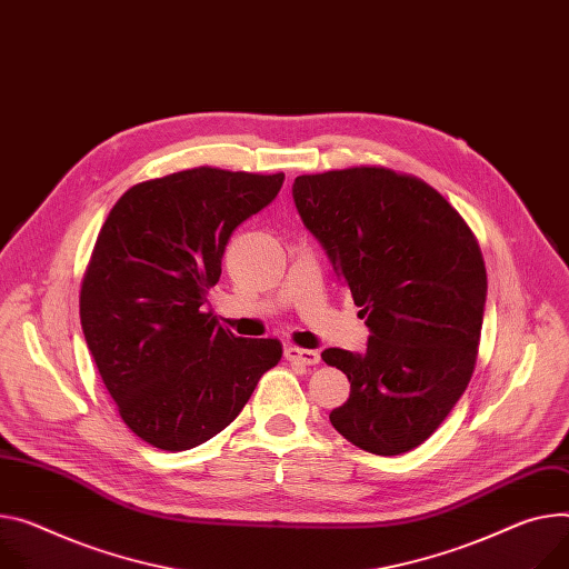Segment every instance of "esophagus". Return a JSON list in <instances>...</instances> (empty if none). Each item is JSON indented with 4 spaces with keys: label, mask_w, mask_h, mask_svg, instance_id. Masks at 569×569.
<instances>
[{
    "label": "esophagus",
    "mask_w": 569,
    "mask_h": 569,
    "mask_svg": "<svg viewBox=\"0 0 569 569\" xmlns=\"http://www.w3.org/2000/svg\"><path fill=\"white\" fill-rule=\"evenodd\" d=\"M284 358L293 365H319L321 356L319 351H310V348H298V346H287L284 348Z\"/></svg>",
    "instance_id": "1"
}]
</instances>
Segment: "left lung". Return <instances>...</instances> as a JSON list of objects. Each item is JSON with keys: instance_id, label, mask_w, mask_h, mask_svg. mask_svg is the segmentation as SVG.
Returning <instances> with one entry per match:
<instances>
[{"instance_id": "1", "label": "left lung", "mask_w": 569, "mask_h": 569, "mask_svg": "<svg viewBox=\"0 0 569 569\" xmlns=\"http://www.w3.org/2000/svg\"><path fill=\"white\" fill-rule=\"evenodd\" d=\"M293 202L371 330L365 353H321L351 382L330 423L369 453H406L471 380L488 296L478 241L432 187L380 166L300 174Z\"/></svg>"}]
</instances>
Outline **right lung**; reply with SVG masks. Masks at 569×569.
I'll return each mask as SVG.
<instances>
[{
  "label": "right lung",
  "mask_w": 569,
  "mask_h": 569,
  "mask_svg": "<svg viewBox=\"0 0 569 569\" xmlns=\"http://www.w3.org/2000/svg\"><path fill=\"white\" fill-rule=\"evenodd\" d=\"M284 172L211 166L120 196L86 267L79 317L122 421L163 451L193 449L230 426L278 339L234 337L204 312L232 232L278 196Z\"/></svg>",
  "instance_id": "add662e5"
}]
</instances>
